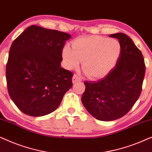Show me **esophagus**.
<instances>
[{
	"mask_svg": "<svg viewBox=\"0 0 152 152\" xmlns=\"http://www.w3.org/2000/svg\"><path fill=\"white\" fill-rule=\"evenodd\" d=\"M72 83H73V84H75V83L82 81V78H81L80 76L77 75H74L73 77H72Z\"/></svg>",
	"mask_w": 152,
	"mask_h": 152,
	"instance_id": "esophagus-1",
	"label": "esophagus"
}]
</instances>
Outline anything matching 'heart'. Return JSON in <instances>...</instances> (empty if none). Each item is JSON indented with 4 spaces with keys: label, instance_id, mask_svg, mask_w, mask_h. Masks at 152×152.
I'll return each instance as SVG.
<instances>
[{
    "label": "heart",
    "instance_id": "obj_1",
    "mask_svg": "<svg viewBox=\"0 0 152 152\" xmlns=\"http://www.w3.org/2000/svg\"><path fill=\"white\" fill-rule=\"evenodd\" d=\"M121 54L122 46L117 39L92 36L75 39L72 48L66 45L62 57L68 69H77L81 61L83 70L89 78L99 79L113 69Z\"/></svg>",
    "mask_w": 152,
    "mask_h": 152
}]
</instances>
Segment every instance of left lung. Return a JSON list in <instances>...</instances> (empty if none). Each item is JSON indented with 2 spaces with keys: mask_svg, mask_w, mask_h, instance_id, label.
I'll list each match as a JSON object with an SVG mask.
<instances>
[{
  "mask_svg": "<svg viewBox=\"0 0 152 152\" xmlns=\"http://www.w3.org/2000/svg\"><path fill=\"white\" fill-rule=\"evenodd\" d=\"M117 38L122 54L115 68L97 82H84L83 105L93 117L112 121L126 115L140 96L145 73L142 54L132 39L123 33L110 34Z\"/></svg>",
  "mask_w": 152,
  "mask_h": 152,
  "instance_id": "8db88e82",
  "label": "left lung"
}]
</instances>
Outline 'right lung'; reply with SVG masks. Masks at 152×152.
Listing matches in <instances>:
<instances>
[{"instance_id": "add662e5", "label": "right lung", "mask_w": 152, "mask_h": 152, "mask_svg": "<svg viewBox=\"0 0 152 152\" xmlns=\"http://www.w3.org/2000/svg\"><path fill=\"white\" fill-rule=\"evenodd\" d=\"M67 33L31 26L10 48L6 66L8 93L26 115L43 116L59 107L73 74L61 67Z\"/></svg>"}]
</instances>
